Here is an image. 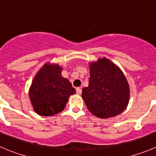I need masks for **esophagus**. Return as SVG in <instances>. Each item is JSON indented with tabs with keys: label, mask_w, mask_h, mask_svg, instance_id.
<instances>
[{
	"label": "esophagus",
	"mask_w": 156,
	"mask_h": 156,
	"mask_svg": "<svg viewBox=\"0 0 156 156\" xmlns=\"http://www.w3.org/2000/svg\"><path fill=\"white\" fill-rule=\"evenodd\" d=\"M76 93L78 94H81V89L80 88V87H77V88H76Z\"/></svg>",
	"instance_id": "esophagus-1"
}]
</instances>
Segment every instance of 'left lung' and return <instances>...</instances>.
I'll use <instances>...</instances> for the list:
<instances>
[{
    "instance_id": "8db88e82",
    "label": "left lung",
    "mask_w": 156,
    "mask_h": 156,
    "mask_svg": "<svg viewBox=\"0 0 156 156\" xmlns=\"http://www.w3.org/2000/svg\"><path fill=\"white\" fill-rule=\"evenodd\" d=\"M81 97L94 116L100 118L113 117L127 107L129 85L120 69L104 58L90 63L89 84L83 88Z\"/></svg>"
}]
</instances>
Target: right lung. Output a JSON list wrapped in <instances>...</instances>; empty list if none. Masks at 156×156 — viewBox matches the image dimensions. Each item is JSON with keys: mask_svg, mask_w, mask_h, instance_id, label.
<instances>
[{"mask_svg": "<svg viewBox=\"0 0 156 156\" xmlns=\"http://www.w3.org/2000/svg\"><path fill=\"white\" fill-rule=\"evenodd\" d=\"M58 65L46 64L33 79L30 98L35 111L41 116H52L66 107L70 95L75 93L70 81L61 75Z\"/></svg>", "mask_w": 156, "mask_h": 156, "instance_id": "obj_1", "label": "right lung"}]
</instances>
